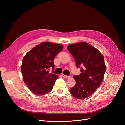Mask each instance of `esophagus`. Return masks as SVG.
Returning <instances> with one entry per match:
<instances>
[{
  "label": "esophagus",
  "mask_w": 125,
  "mask_h": 125,
  "mask_svg": "<svg viewBox=\"0 0 125 125\" xmlns=\"http://www.w3.org/2000/svg\"><path fill=\"white\" fill-rule=\"evenodd\" d=\"M62 76H63V77L64 78H69L70 77V76H67V75H66L63 74H62Z\"/></svg>",
  "instance_id": "obj_1"
}]
</instances>
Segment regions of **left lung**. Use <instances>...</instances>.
I'll return each mask as SVG.
<instances>
[{"label":"left lung","instance_id":"1","mask_svg":"<svg viewBox=\"0 0 125 125\" xmlns=\"http://www.w3.org/2000/svg\"><path fill=\"white\" fill-rule=\"evenodd\" d=\"M67 49L81 71L80 75L73 76L76 84L70 93L77 99H83L101 85L106 69L104 59L99 51L87 42L71 44Z\"/></svg>","mask_w":125,"mask_h":125}]
</instances>
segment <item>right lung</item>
Here are the masks:
<instances>
[{
  "instance_id": "obj_1",
  "label": "right lung",
  "mask_w": 125,
  "mask_h": 125,
  "mask_svg": "<svg viewBox=\"0 0 125 125\" xmlns=\"http://www.w3.org/2000/svg\"><path fill=\"white\" fill-rule=\"evenodd\" d=\"M63 48L61 44L44 42L31 50L24 57L21 71L25 83L37 96L49 93L58 76L49 73L54 70V58Z\"/></svg>"
}]
</instances>
